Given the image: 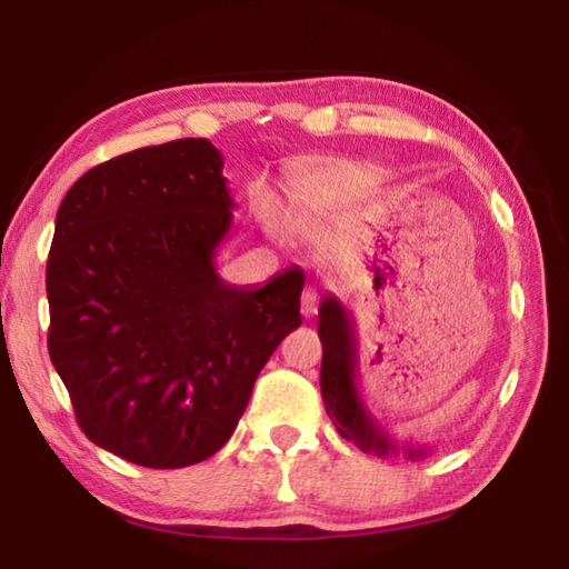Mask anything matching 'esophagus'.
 I'll list each match as a JSON object with an SVG mask.
<instances>
[{
    "label": "esophagus",
    "mask_w": 569,
    "mask_h": 569,
    "mask_svg": "<svg viewBox=\"0 0 569 569\" xmlns=\"http://www.w3.org/2000/svg\"><path fill=\"white\" fill-rule=\"evenodd\" d=\"M320 308V296L316 288H308V291L303 293V298H300V310H303L306 318H312Z\"/></svg>",
    "instance_id": "obj_1"
}]
</instances>
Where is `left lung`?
<instances>
[{
    "instance_id": "left-lung-1",
    "label": "left lung",
    "mask_w": 569,
    "mask_h": 569,
    "mask_svg": "<svg viewBox=\"0 0 569 569\" xmlns=\"http://www.w3.org/2000/svg\"><path fill=\"white\" fill-rule=\"evenodd\" d=\"M318 312V335L322 342L320 391L337 432L367 455L389 457L403 452L410 459L428 455L426 445H398L391 440L361 401L357 386V337L345 306L335 296H325Z\"/></svg>"
}]
</instances>
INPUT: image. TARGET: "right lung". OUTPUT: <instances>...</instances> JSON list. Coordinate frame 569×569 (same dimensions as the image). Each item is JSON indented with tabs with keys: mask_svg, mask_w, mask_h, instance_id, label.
I'll return each instance as SVG.
<instances>
[{
	"mask_svg": "<svg viewBox=\"0 0 569 569\" xmlns=\"http://www.w3.org/2000/svg\"><path fill=\"white\" fill-rule=\"evenodd\" d=\"M222 166L208 139L129 151L84 173L56 214L48 355L82 432L131 465L212 457L303 320L298 266L261 288L217 273L234 208Z\"/></svg>",
	"mask_w": 569,
	"mask_h": 569,
	"instance_id": "obj_1",
	"label": "right lung"
}]
</instances>
